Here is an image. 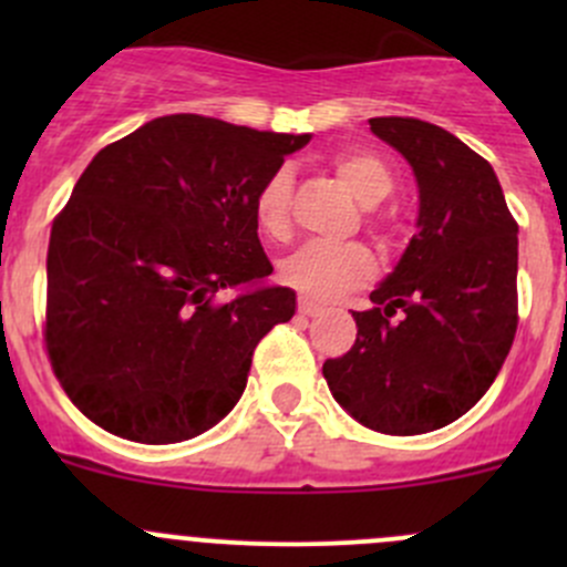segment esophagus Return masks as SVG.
Masks as SVG:
<instances>
[{"instance_id": "34e87169", "label": "esophagus", "mask_w": 567, "mask_h": 567, "mask_svg": "<svg viewBox=\"0 0 567 567\" xmlns=\"http://www.w3.org/2000/svg\"><path fill=\"white\" fill-rule=\"evenodd\" d=\"M299 312L305 318H316L323 312V305H318V301H310V299H299Z\"/></svg>"}]
</instances>
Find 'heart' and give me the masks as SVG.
<instances>
[{
    "label": "heart",
    "mask_w": 567,
    "mask_h": 567,
    "mask_svg": "<svg viewBox=\"0 0 567 567\" xmlns=\"http://www.w3.org/2000/svg\"><path fill=\"white\" fill-rule=\"evenodd\" d=\"M337 177L362 205H375L392 192L394 175L390 164L370 151L348 147L331 158ZM290 181L288 169H277L266 177L255 197V219L266 236L282 238L290 225ZM375 274V257L364 244H323L310 241L290 251L279 262V277L285 285L310 299H334L357 285L368 282Z\"/></svg>",
    "instance_id": "1"
}]
</instances>
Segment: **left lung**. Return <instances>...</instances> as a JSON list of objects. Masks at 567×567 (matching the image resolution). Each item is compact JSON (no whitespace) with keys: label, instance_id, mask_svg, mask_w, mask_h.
I'll return each instance as SVG.
<instances>
[{"label":"left lung","instance_id":"obj_1","mask_svg":"<svg viewBox=\"0 0 567 567\" xmlns=\"http://www.w3.org/2000/svg\"><path fill=\"white\" fill-rule=\"evenodd\" d=\"M370 131L416 177V233L323 379L364 427L414 436L466 414L511 353L518 225L494 167L458 136L414 117H373Z\"/></svg>","mask_w":567,"mask_h":567}]
</instances>
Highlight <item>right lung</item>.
I'll return each instance as SVG.
<instances>
[{
	"label": "right lung",
	"instance_id": "1",
	"mask_svg": "<svg viewBox=\"0 0 567 567\" xmlns=\"http://www.w3.org/2000/svg\"><path fill=\"white\" fill-rule=\"evenodd\" d=\"M310 140L167 114L95 153L45 260V348L87 420L175 444L230 414L255 346L296 312V290L266 282L255 197Z\"/></svg>",
	"mask_w": 567,
	"mask_h": 567
}]
</instances>
